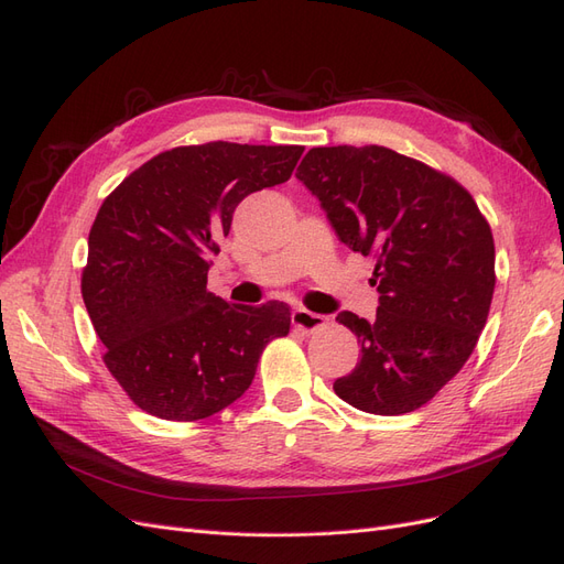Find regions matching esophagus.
Instances as JSON below:
<instances>
[{
	"label": "esophagus",
	"instance_id": "1",
	"mask_svg": "<svg viewBox=\"0 0 564 564\" xmlns=\"http://www.w3.org/2000/svg\"><path fill=\"white\" fill-rule=\"evenodd\" d=\"M290 321H293V328L302 330V333H314L325 325V318L321 314H312V312H306V308H295Z\"/></svg>",
	"mask_w": 564,
	"mask_h": 564
}]
</instances>
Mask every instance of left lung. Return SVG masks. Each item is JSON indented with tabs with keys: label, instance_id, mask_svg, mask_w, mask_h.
<instances>
[{
	"label": "left lung",
	"instance_id": "left-lung-1",
	"mask_svg": "<svg viewBox=\"0 0 564 564\" xmlns=\"http://www.w3.org/2000/svg\"><path fill=\"white\" fill-rule=\"evenodd\" d=\"M297 177L339 241L375 258V321L341 312L360 360L333 389L370 414L426 405L474 354L495 295V239L457 180L379 144L314 148Z\"/></svg>",
	"mask_w": 564,
	"mask_h": 564
}]
</instances>
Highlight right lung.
Returning a JSON list of instances; mask_svg holds the SVG:
<instances>
[{"instance_id": "add662e5", "label": "right lung", "mask_w": 564, "mask_h": 564, "mask_svg": "<svg viewBox=\"0 0 564 564\" xmlns=\"http://www.w3.org/2000/svg\"><path fill=\"white\" fill-rule=\"evenodd\" d=\"M302 152L223 140L173 148L102 202L82 297L107 370L140 410L169 422L206 420L246 393L267 344L290 333L288 304H229L206 283L236 206L285 183Z\"/></svg>"}]
</instances>
